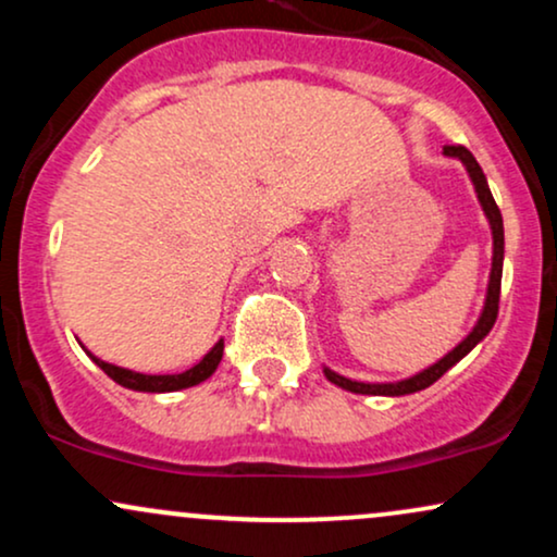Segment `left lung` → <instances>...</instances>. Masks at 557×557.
Here are the masks:
<instances>
[{
  "label": "left lung",
  "instance_id": "8db88e82",
  "mask_svg": "<svg viewBox=\"0 0 557 557\" xmlns=\"http://www.w3.org/2000/svg\"><path fill=\"white\" fill-rule=\"evenodd\" d=\"M443 151H445V157H456L458 162H461L466 168V172H469L471 183H474L479 203H482V212H484V216H487L490 230H492V270H490L487 296H484L482 314H479L474 330H471L469 335H466L463 341L456 345V348L447 350V354L437 363L421 369V372H417L413 376H406V380H398V382H356V380H348V376L332 372L330 367H324V376H327L332 385L348 389V393L387 395V398H398V395L419 393V389L434 385V382H437L440 376L447 372V369L456 367V363L461 361L466 354H471V350H474L476 345L490 335L492 324H495V319H497V304H500V280H503V253H505L503 214H500V209H497L495 198H492V194H490L487 177H484V172H482V168H479L474 154H471L466 146H445Z\"/></svg>",
  "mask_w": 557,
  "mask_h": 557
}]
</instances>
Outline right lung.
<instances>
[{
  "mask_svg": "<svg viewBox=\"0 0 557 557\" xmlns=\"http://www.w3.org/2000/svg\"><path fill=\"white\" fill-rule=\"evenodd\" d=\"M222 350H225V341L220 337V341L214 343V348L209 350V354L203 356L196 367L185 369V372H181V374H140V372H133V369L114 367V363L96 359V356L88 354V350L86 354L91 356V361L101 369V372L110 376V380H114L117 385H123L127 389H136V393H175V389L194 387V385H198V382L209 380V376L216 372V367H220Z\"/></svg>",
  "mask_w": 557,
  "mask_h": 557,
  "instance_id": "obj_1",
  "label": "right lung"
}]
</instances>
